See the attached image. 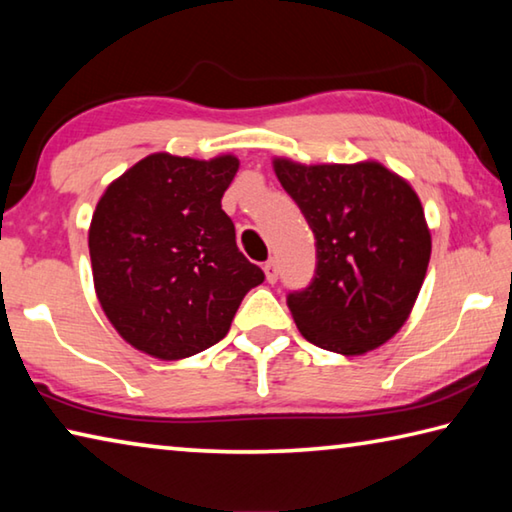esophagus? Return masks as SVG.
<instances>
[{
    "instance_id": "1",
    "label": "esophagus",
    "mask_w": 512,
    "mask_h": 512,
    "mask_svg": "<svg viewBox=\"0 0 512 512\" xmlns=\"http://www.w3.org/2000/svg\"><path fill=\"white\" fill-rule=\"evenodd\" d=\"M264 271H266V280L268 282H275L277 280V259L271 257L268 262L264 264Z\"/></svg>"
}]
</instances>
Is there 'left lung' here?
Masks as SVG:
<instances>
[{"mask_svg":"<svg viewBox=\"0 0 512 512\" xmlns=\"http://www.w3.org/2000/svg\"><path fill=\"white\" fill-rule=\"evenodd\" d=\"M273 167L316 239L314 277L287 296L300 334L348 357L379 348L406 323L427 275L418 194L377 162Z\"/></svg>","mask_w":512,"mask_h":512,"instance_id":"1","label":"left lung"}]
</instances>
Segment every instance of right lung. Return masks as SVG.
Segmentation results:
<instances>
[{
    "label": "right lung",
    "mask_w": 512,
    "mask_h": 512,
    "mask_svg": "<svg viewBox=\"0 0 512 512\" xmlns=\"http://www.w3.org/2000/svg\"><path fill=\"white\" fill-rule=\"evenodd\" d=\"M239 160L153 153L94 210V289L121 339L164 361L219 343L264 271L237 248L221 198Z\"/></svg>",
    "instance_id": "right-lung-1"
}]
</instances>
